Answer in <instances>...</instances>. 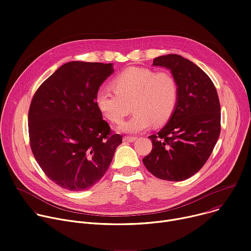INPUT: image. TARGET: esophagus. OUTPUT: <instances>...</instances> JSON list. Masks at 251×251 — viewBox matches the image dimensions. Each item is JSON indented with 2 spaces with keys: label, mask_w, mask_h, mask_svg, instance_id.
Returning a JSON list of instances; mask_svg holds the SVG:
<instances>
[{
  "label": "esophagus",
  "mask_w": 251,
  "mask_h": 251,
  "mask_svg": "<svg viewBox=\"0 0 251 251\" xmlns=\"http://www.w3.org/2000/svg\"><path fill=\"white\" fill-rule=\"evenodd\" d=\"M136 137H133V136H124L123 137V141L124 142H133L135 141Z\"/></svg>",
  "instance_id": "esophagus-1"
}]
</instances>
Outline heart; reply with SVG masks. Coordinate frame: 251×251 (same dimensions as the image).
<instances>
[{
    "instance_id": "obj_1",
    "label": "heart",
    "mask_w": 251,
    "mask_h": 251,
    "mask_svg": "<svg viewBox=\"0 0 251 251\" xmlns=\"http://www.w3.org/2000/svg\"><path fill=\"white\" fill-rule=\"evenodd\" d=\"M111 88H100L95 97L103 116L112 123H119L130 111L131 118L122 122L118 130L136 134L160 126L173 114L179 96L175 77L166 71L156 72L148 68H128L113 80Z\"/></svg>"
}]
</instances>
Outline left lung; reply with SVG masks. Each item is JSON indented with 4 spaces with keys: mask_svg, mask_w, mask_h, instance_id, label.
<instances>
[{
    "mask_svg": "<svg viewBox=\"0 0 251 251\" xmlns=\"http://www.w3.org/2000/svg\"><path fill=\"white\" fill-rule=\"evenodd\" d=\"M165 67L179 87L176 108L167 124L149 136L153 148L142 159L155 177L185 180L208 160L220 134V103L211 79L193 62L169 54L153 60Z\"/></svg>",
    "mask_w": 251,
    "mask_h": 251,
    "instance_id": "obj_1",
    "label": "left lung"
}]
</instances>
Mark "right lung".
Listing matches in <instances>:
<instances>
[{
  "mask_svg": "<svg viewBox=\"0 0 251 251\" xmlns=\"http://www.w3.org/2000/svg\"><path fill=\"white\" fill-rule=\"evenodd\" d=\"M113 64L73 61L38 88L29 109V137L36 161L60 187L82 191L108 170L122 136L112 134L95 97Z\"/></svg>",
  "mask_w": 251,
  "mask_h": 251,
  "instance_id": "add662e5",
  "label": "right lung"
}]
</instances>
